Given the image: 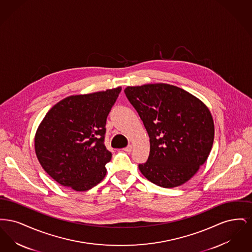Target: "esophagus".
Instances as JSON below:
<instances>
[{"instance_id": "esophagus-1", "label": "esophagus", "mask_w": 252, "mask_h": 252, "mask_svg": "<svg viewBox=\"0 0 252 252\" xmlns=\"http://www.w3.org/2000/svg\"><path fill=\"white\" fill-rule=\"evenodd\" d=\"M124 150H125L126 152H131L132 145H127L126 147H125V148H124Z\"/></svg>"}]
</instances>
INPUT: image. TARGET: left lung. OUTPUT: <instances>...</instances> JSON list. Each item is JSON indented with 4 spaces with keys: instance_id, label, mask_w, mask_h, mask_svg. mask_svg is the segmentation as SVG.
<instances>
[{
    "instance_id": "left-lung-1",
    "label": "left lung",
    "mask_w": 252,
    "mask_h": 252,
    "mask_svg": "<svg viewBox=\"0 0 252 252\" xmlns=\"http://www.w3.org/2000/svg\"><path fill=\"white\" fill-rule=\"evenodd\" d=\"M125 94L150 138L144 177L163 188L190 180L207 160L215 138L209 108L198 98L173 85L127 87Z\"/></svg>"
}]
</instances>
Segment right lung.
Here are the masks:
<instances>
[{"instance_id":"right-lung-1","label":"right lung","mask_w":252,"mask_h":252,"mask_svg":"<svg viewBox=\"0 0 252 252\" xmlns=\"http://www.w3.org/2000/svg\"><path fill=\"white\" fill-rule=\"evenodd\" d=\"M121 90L69 96L49 110L36 130L35 150L52 179L82 192L105 178L111 159L105 126Z\"/></svg>"}]
</instances>
